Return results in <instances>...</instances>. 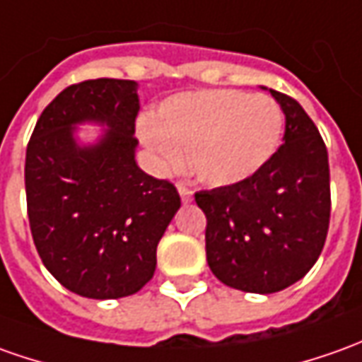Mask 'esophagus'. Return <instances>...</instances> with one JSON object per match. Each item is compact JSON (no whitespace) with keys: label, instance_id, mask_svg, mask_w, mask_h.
Wrapping results in <instances>:
<instances>
[{"label":"esophagus","instance_id":"obj_1","mask_svg":"<svg viewBox=\"0 0 362 362\" xmlns=\"http://www.w3.org/2000/svg\"><path fill=\"white\" fill-rule=\"evenodd\" d=\"M178 194H180V198L184 204H190L192 200H194V194H192V190H188L186 186H182V184H178Z\"/></svg>","mask_w":362,"mask_h":362}]
</instances>
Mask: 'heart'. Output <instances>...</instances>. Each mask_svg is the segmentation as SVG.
Wrapping results in <instances>:
<instances>
[{
  "label": "heart",
  "instance_id": "heart-1",
  "mask_svg": "<svg viewBox=\"0 0 362 362\" xmlns=\"http://www.w3.org/2000/svg\"><path fill=\"white\" fill-rule=\"evenodd\" d=\"M284 110L267 95L233 88L190 90L166 98L154 120H139V139L160 172L184 168L212 188L252 178L279 148Z\"/></svg>",
  "mask_w": 362,
  "mask_h": 362
}]
</instances>
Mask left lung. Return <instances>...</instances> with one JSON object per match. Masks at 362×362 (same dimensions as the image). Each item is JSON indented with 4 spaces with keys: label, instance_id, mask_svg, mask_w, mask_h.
Here are the masks:
<instances>
[{
    "label": "left lung",
    "instance_id": "obj_1",
    "mask_svg": "<svg viewBox=\"0 0 362 362\" xmlns=\"http://www.w3.org/2000/svg\"><path fill=\"white\" fill-rule=\"evenodd\" d=\"M269 93L285 115L284 144L252 178L196 194L212 274L262 295L293 285L315 265L331 216L325 142L295 98Z\"/></svg>",
    "mask_w": 362,
    "mask_h": 362
}]
</instances>
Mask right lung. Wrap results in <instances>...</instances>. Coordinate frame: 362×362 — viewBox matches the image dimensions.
Returning a JSON list of instances; mask_svg holds the SVG:
<instances>
[{"instance_id":"1","label":"right lung","mask_w":362,"mask_h":362,"mask_svg":"<svg viewBox=\"0 0 362 362\" xmlns=\"http://www.w3.org/2000/svg\"><path fill=\"white\" fill-rule=\"evenodd\" d=\"M136 88L122 78L71 85L47 105L27 144V214L39 257L59 284L88 299H119L148 284L180 208L170 182L134 158ZM83 124L103 130L81 141Z\"/></svg>"}]
</instances>
